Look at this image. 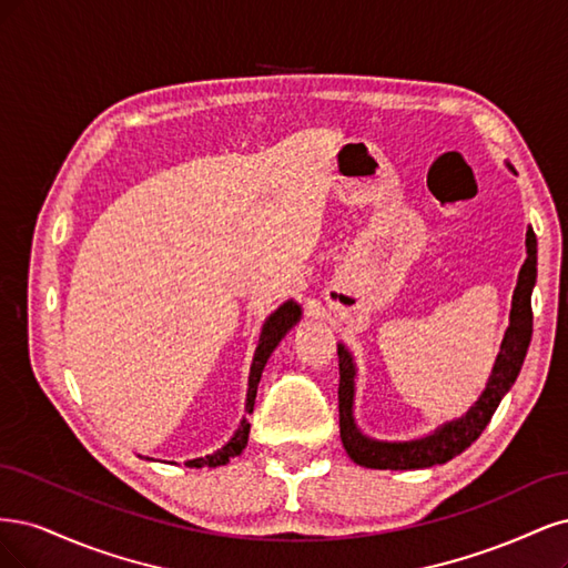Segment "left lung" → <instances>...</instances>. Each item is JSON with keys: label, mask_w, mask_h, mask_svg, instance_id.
<instances>
[{"label": "left lung", "mask_w": 568, "mask_h": 568, "mask_svg": "<svg viewBox=\"0 0 568 568\" xmlns=\"http://www.w3.org/2000/svg\"><path fill=\"white\" fill-rule=\"evenodd\" d=\"M511 170V164H507ZM515 172V170H511ZM538 243L534 229L526 231V262L519 271V281L511 295L509 327L500 344V354L493 365V373L486 382L479 400L463 417L453 419L438 427L434 434L415 438V442H377V438L365 436L354 419V377L356 365L352 354L346 352L344 344H337L339 356V436L344 450L349 453L352 460L361 467L371 469H425L434 465H444L469 448L486 425L490 423L493 413L500 406L503 396L515 384L528 344L534 333V311H530V292L536 285V264H538Z\"/></svg>", "instance_id": "8db88e82"}]
</instances>
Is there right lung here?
I'll return each instance as SVG.
<instances>
[{"label":"right lung","mask_w":568,"mask_h":568,"mask_svg":"<svg viewBox=\"0 0 568 568\" xmlns=\"http://www.w3.org/2000/svg\"><path fill=\"white\" fill-rule=\"evenodd\" d=\"M302 316V308L297 302L287 300L285 304H281L273 314L266 318L264 327H262V335H260V344H257V352H254V358H252V368H250V382H247V400H245V413H252L254 408V398H257V387H260V379H262V371L264 365L268 361V356L273 354V349H276L278 342L285 337V333L290 331L292 325H295ZM247 436H250V423L247 417L241 419V425H237L235 434L231 436V442L219 448L216 453L212 455H205V457H195V460H189L186 467H222L226 465L231 457L241 455L243 448L247 446Z\"/></svg>","instance_id":"1"}]
</instances>
